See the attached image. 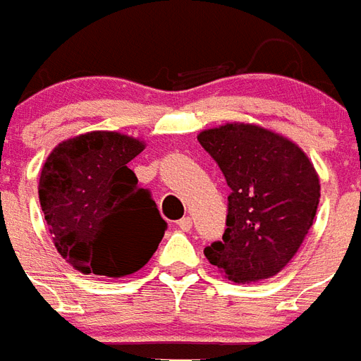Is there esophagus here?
<instances>
[{"label": "esophagus", "instance_id": "34e87169", "mask_svg": "<svg viewBox=\"0 0 361 361\" xmlns=\"http://www.w3.org/2000/svg\"><path fill=\"white\" fill-rule=\"evenodd\" d=\"M178 226H180V230H183V232H189L191 226H193V220L189 219V216H183L181 220H178Z\"/></svg>", "mask_w": 361, "mask_h": 361}]
</instances>
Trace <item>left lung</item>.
I'll list each match as a JSON object with an SVG mask.
<instances>
[{
  "label": "left lung",
  "mask_w": 361,
  "mask_h": 361,
  "mask_svg": "<svg viewBox=\"0 0 361 361\" xmlns=\"http://www.w3.org/2000/svg\"><path fill=\"white\" fill-rule=\"evenodd\" d=\"M199 142L226 178V230L204 257L234 282L271 279L294 257L317 212L321 185L295 142L265 127L226 123Z\"/></svg>",
  "instance_id": "8db88e82"
}]
</instances>
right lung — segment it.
<instances>
[{"label":"right lung","mask_w":361,"mask_h":361,"mask_svg":"<svg viewBox=\"0 0 361 361\" xmlns=\"http://www.w3.org/2000/svg\"><path fill=\"white\" fill-rule=\"evenodd\" d=\"M145 142L92 131L59 142L38 183L44 219L59 255L77 271L127 276L149 263L168 228L129 162Z\"/></svg>","instance_id":"add662e5"}]
</instances>
